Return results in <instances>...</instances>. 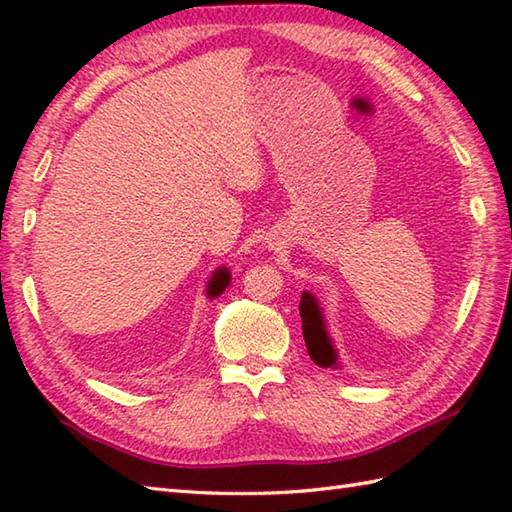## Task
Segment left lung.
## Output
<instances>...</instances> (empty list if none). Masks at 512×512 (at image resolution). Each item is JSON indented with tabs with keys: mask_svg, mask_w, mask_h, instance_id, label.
Segmentation results:
<instances>
[{
	"mask_svg": "<svg viewBox=\"0 0 512 512\" xmlns=\"http://www.w3.org/2000/svg\"><path fill=\"white\" fill-rule=\"evenodd\" d=\"M301 318H303V338H305V347L310 358L318 366H336V351L334 344H331L325 323H323V314H320V307L312 294H303L301 296Z\"/></svg>",
	"mask_w": 512,
	"mask_h": 512,
	"instance_id": "left-lung-1",
	"label": "left lung"
}]
</instances>
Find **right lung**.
Wrapping results in <instances>:
<instances>
[{
	"instance_id": "right-lung-1",
	"label": "right lung",
	"mask_w": 512,
	"mask_h": 512,
	"mask_svg": "<svg viewBox=\"0 0 512 512\" xmlns=\"http://www.w3.org/2000/svg\"><path fill=\"white\" fill-rule=\"evenodd\" d=\"M229 283H231L229 270L220 268V270H216V275L211 277V281H209V288H207V294H209V296H218V294H222V292H224V288H227Z\"/></svg>"
}]
</instances>
